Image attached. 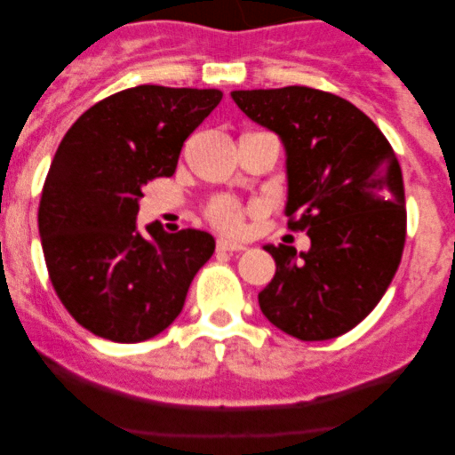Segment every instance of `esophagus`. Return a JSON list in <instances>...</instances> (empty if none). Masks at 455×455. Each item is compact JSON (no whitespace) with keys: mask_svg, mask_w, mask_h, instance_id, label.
<instances>
[{"mask_svg":"<svg viewBox=\"0 0 455 455\" xmlns=\"http://www.w3.org/2000/svg\"><path fill=\"white\" fill-rule=\"evenodd\" d=\"M218 251L220 253H240V251H244V246L233 244V242L227 240H218Z\"/></svg>","mask_w":455,"mask_h":455,"instance_id":"1","label":"esophagus"}]
</instances>
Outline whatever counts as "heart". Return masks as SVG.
Listing matches in <instances>:
<instances>
[{
  "label": "heart",
  "instance_id": "1",
  "mask_svg": "<svg viewBox=\"0 0 455 455\" xmlns=\"http://www.w3.org/2000/svg\"><path fill=\"white\" fill-rule=\"evenodd\" d=\"M204 215L215 228H220L222 233H228V235H235L244 227L246 213L235 200L227 198V196H220V198H213L206 204Z\"/></svg>",
  "mask_w": 455,
  "mask_h": 455
}]
</instances>
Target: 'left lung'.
<instances>
[{"mask_svg": "<svg viewBox=\"0 0 455 455\" xmlns=\"http://www.w3.org/2000/svg\"><path fill=\"white\" fill-rule=\"evenodd\" d=\"M237 108L286 147L288 228L310 249L264 246L277 270L259 308L301 341L346 334L396 275L407 233L401 164L383 132L350 100L304 85L231 92Z\"/></svg>", "mask_w": 455, "mask_h": 455, "instance_id": "left-lung-1", "label": "left lung"}]
</instances>
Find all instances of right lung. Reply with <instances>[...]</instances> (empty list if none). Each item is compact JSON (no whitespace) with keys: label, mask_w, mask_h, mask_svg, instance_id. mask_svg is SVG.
I'll use <instances>...</instances> for the list:
<instances>
[{"label":"right lung","mask_w":455,"mask_h":455,"mask_svg":"<svg viewBox=\"0 0 455 455\" xmlns=\"http://www.w3.org/2000/svg\"><path fill=\"white\" fill-rule=\"evenodd\" d=\"M220 90L139 85L92 105L68 130L45 176L39 235L50 282L96 337L139 343L173 323L215 240L204 231L136 228L142 189L173 176L185 140Z\"/></svg>","instance_id":"right-lung-1"}]
</instances>
